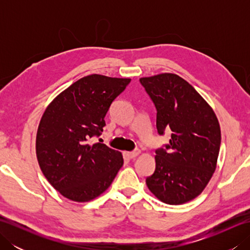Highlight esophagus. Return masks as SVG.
Instances as JSON below:
<instances>
[{"instance_id":"esophagus-1","label":"esophagus","mask_w":250,"mask_h":250,"mask_svg":"<svg viewBox=\"0 0 250 250\" xmlns=\"http://www.w3.org/2000/svg\"><path fill=\"white\" fill-rule=\"evenodd\" d=\"M141 153V150L140 149H135V150H133V151H129V152H126V156H128L129 158H131V159H133V158H135V157H137Z\"/></svg>"}]
</instances>
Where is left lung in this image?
<instances>
[{"label":"left lung","instance_id":"obj_1","mask_svg":"<svg viewBox=\"0 0 250 250\" xmlns=\"http://www.w3.org/2000/svg\"><path fill=\"white\" fill-rule=\"evenodd\" d=\"M157 108V130H171L167 149L156 150V169L146 178L163 203L179 205L195 199L217 167L221 132L218 119L200 93L176 74L140 79Z\"/></svg>","mask_w":250,"mask_h":250}]
</instances>
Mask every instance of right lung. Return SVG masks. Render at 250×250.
<instances>
[{"instance_id": "right-lung-1", "label": "right lung", "mask_w": 250, "mask_h": 250, "mask_svg": "<svg viewBox=\"0 0 250 250\" xmlns=\"http://www.w3.org/2000/svg\"><path fill=\"white\" fill-rule=\"evenodd\" d=\"M130 78L99 74L72 83L47 106L36 134V157L49 184L64 198L89 202L102 194L124 164L122 153L90 144L105 126L110 104Z\"/></svg>"}]
</instances>
